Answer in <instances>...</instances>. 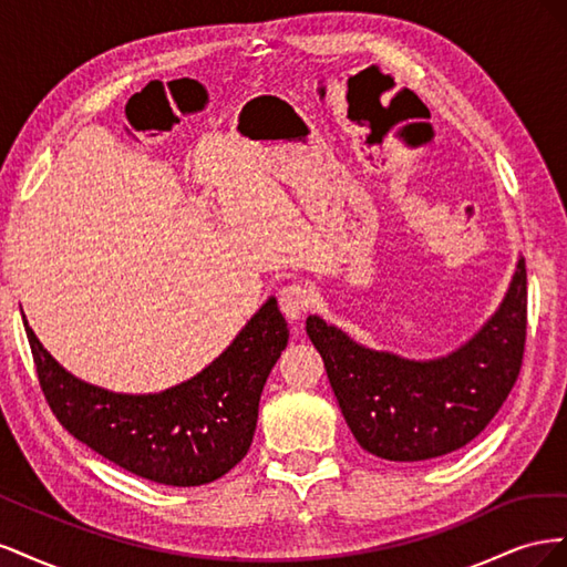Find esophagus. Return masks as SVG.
I'll use <instances>...</instances> for the list:
<instances>
[{
    "instance_id": "1",
    "label": "esophagus",
    "mask_w": 567,
    "mask_h": 567,
    "mask_svg": "<svg viewBox=\"0 0 567 567\" xmlns=\"http://www.w3.org/2000/svg\"><path fill=\"white\" fill-rule=\"evenodd\" d=\"M312 302H315L312 288H307L305 284H288L279 290V307L288 319L305 317L310 312Z\"/></svg>"
}]
</instances>
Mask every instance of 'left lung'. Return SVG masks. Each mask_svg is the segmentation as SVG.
<instances>
[{"instance_id": "left-lung-1", "label": "left lung", "mask_w": 567, "mask_h": 567, "mask_svg": "<svg viewBox=\"0 0 567 567\" xmlns=\"http://www.w3.org/2000/svg\"><path fill=\"white\" fill-rule=\"evenodd\" d=\"M354 440L388 461H425L466 447L516 385L527 336V271H518L496 312L450 357L409 362L357 346L319 317L307 319Z\"/></svg>"}]
</instances>
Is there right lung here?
Here are the masks:
<instances>
[{"label": "right lung", "instance_id": "obj_1", "mask_svg": "<svg viewBox=\"0 0 567 567\" xmlns=\"http://www.w3.org/2000/svg\"><path fill=\"white\" fill-rule=\"evenodd\" d=\"M25 333L65 431L120 468L173 487L213 483L248 454L267 375L288 346V323L269 298L196 379L161 394H115L59 367L28 323Z\"/></svg>", "mask_w": 567, "mask_h": 567}]
</instances>
